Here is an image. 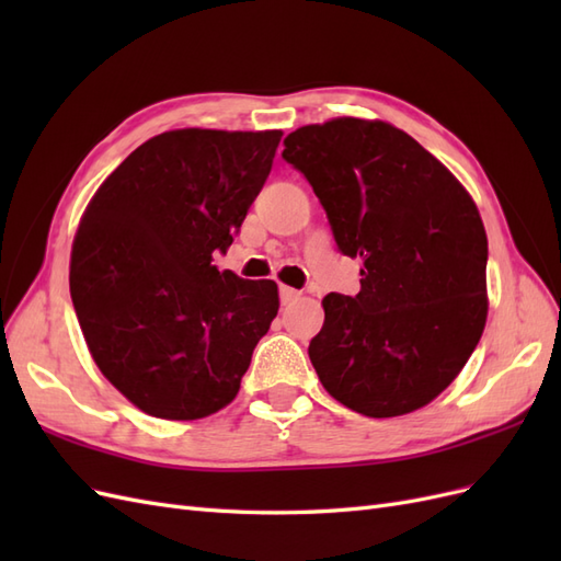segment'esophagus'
<instances>
[{"instance_id": "1", "label": "esophagus", "mask_w": 561, "mask_h": 561, "mask_svg": "<svg viewBox=\"0 0 561 561\" xmlns=\"http://www.w3.org/2000/svg\"><path fill=\"white\" fill-rule=\"evenodd\" d=\"M301 293L295 290V287H287V285H280V301L283 304H293Z\"/></svg>"}]
</instances>
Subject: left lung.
Instances as JSON below:
<instances>
[{
    "instance_id": "left-lung-1",
    "label": "left lung",
    "mask_w": 561,
    "mask_h": 561,
    "mask_svg": "<svg viewBox=\"0 0 561 561\" xmlns=\"http://www.w3.org/2000/svg\"><path fill=\"white\" fill-rule=\"evenodd\" d=\"M283 159L309 180L336 248L360 260V293H330L309 358L348 410L388 419L435 400L486 322V233L478 206L412 135L342 116L301 126Z\"/></svg>"
}]
</instances>
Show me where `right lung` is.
I'll return each instance as SVG.
<instances>
[{
	"mask_svg": "<svg viewBox=\"0 0 561 561\" xmlns=\"http://www.w3.org/2000/svg\"><path fill=\"white\" fill-rule=\"evenodd\" d=\"M280 130H168L100 184L70 295L100 371L138 410L194 421L227 407L278 313L274 280L213 264L271 173Z\"/></svg>",
	"mask_w": 561,
	"mask_h": 561,
	"instance_id": "add662e5",
	"label": "right lung"
}]
</instances>
